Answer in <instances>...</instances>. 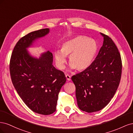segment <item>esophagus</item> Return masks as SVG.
<instances>
[{"label":"esophagus","mask_w":133,"mask_h":133,"mask_svg":"<svg viewBox=\"0 0 133 133\" xmlns=\"http://www.w3.org/2000/svg\"><path fill=\"white\" fill-rule=\"evenodd\" d=\"M65 76H66V78L68 81H70V78H71V76H70V75H68V74H66V75H65Z\"/></svg>","instance_id":"34e87169"}]
</instances>
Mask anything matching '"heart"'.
Listing matches in <instances>:
<instances>
[{
	"mask_svg": "<svg viewBox=\"0 0 133 133\" xmlns=\"http://www.w3.org/2000/svg\"><path fill=\"white\" fill-rule=\"evenodd\" d=\"M98 49L97 43L94 40L85 36H76L63 43L60 50L54 51L56 65L58 69H63L66 57L69 56L71 70L75 68L79 71L85 70L93 62Z\"/></svg>",
	"mask_w": 133,
	"mask_h": 133,
	"instance_id": "b5f03b06",
	"label": "heart"
}]
</instances>
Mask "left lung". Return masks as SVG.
I'll return each mask as SVG.
<instances>
[{"instance_id": "left-lung-1", "label": "left lung", "mask_w": 133, "mask_h": 133, "mask_svg": "<svg viewBox=\"0 0 133 133\" xmlns=\"http://www.w3.org/2000/svg\"><path fill=\"white\" fill-rule=\"evenodd\" d=\"M103 45L94 61L87 69L71 77L80 110L92 112L102 110L113 98L122 75L120 54L112 39L100 33Z\"/></svg>"}]
</instances>
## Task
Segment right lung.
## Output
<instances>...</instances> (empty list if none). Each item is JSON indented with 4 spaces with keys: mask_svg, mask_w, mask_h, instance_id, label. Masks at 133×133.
<instances>
[{
    "mask_svg": "<svg viewBox=\"0 0 133 133\" xmlns=\"http://www.w3.org/2000/svg\"><path fill=\"white\" fill-rule=\"evenodd\" d=\"M49 28L34 31L22 38L16 44L10 62L12 83L23 101L36 113L50 115L55 111L58 95L66 82L65 74L53 66L49 51L39 58L28 48L49 33Z\"/></svg>",
    "mask_w": 133,
    "mask_h": 133,
    "instance_id": "add662e5",
    "label": "right lung"
}]
</instances>
